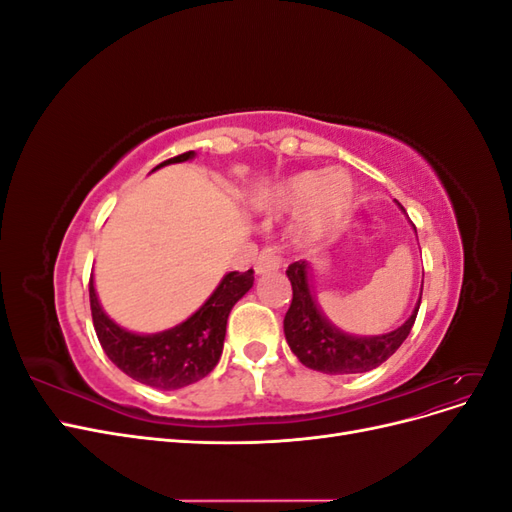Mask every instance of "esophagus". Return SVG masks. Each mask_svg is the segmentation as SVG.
<instances>
[{
	"instance_id": "esophagus-1",
	"label": "esophagus",
	"mask_w": 512,
	"mask_h": 512,
	"mask_svg": "<svg viewBox=\"0 0 512 512\" xmlns=\"http://www.w3.org/2000/svg\"><path fill=\"white\" fill-rule=\"evenodd\" d=\"M282 267V254L280 250H277L275 245H267L265 250L260 252L258 260H256V273L262 275V273H271V271H277Z\"/></svg>"
}]
</instances>
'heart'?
Returning <instances> with one entry per match:
<instances>
[{"label": "heart", "mask_w": 512, "mask_h": 512, "mask_svg": "<svg viewBox=\"0 0 512 512\" xmlns=\"http://www.w3.org/2000/svg\"><path fill=\"white\" fill-rule=\"evenodd\" d=\"M267 205L275 213H297L303 209L299 232L316 241L344 220L352 205V181L342 170L292 175L275 185Z\"/></svg>", "instance_id": "b5f03b06"}]
</instances>
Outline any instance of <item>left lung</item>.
Here are the masks:
<instances>
[{"mask_svg": "<svg viewBox=\"0 0 512 512\" xmlns=\"http://www.w3.org/2000/svg\"><path fill=\"white\" fill-rule=\"evenodd\" d=\"M286 275L292 284V303L284 318L286 342L305 367L322 371V374H363L382 365L404 344L421 307V297H418L412 316L391 333L354 337L339 331L322 316L314 301L312 286H309V265L305 260L292 262Z\"/></svg>", "mask_w": 512, "mask_h": 512, "instance_id": "1", "label": "left lung"}]
</instances>
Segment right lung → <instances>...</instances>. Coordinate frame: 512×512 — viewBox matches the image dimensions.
I'll return each instance as SVG.
<instances>
[{
    "label": "right lung",
    "mask_w": 512,
    "mask_h": 512,
    "mask_svg": "<svg viewBox=\"0 0 512 512\" xmlns=\"http://www.w3.org/2000/svg\"><path fill=\"white\" fill-rule=\"evenodd\" d=\"M190 158H194V151H185L181 156L162 162L160 166L185 162ZM252 284V269L245 273L232 271L224 275V280L213 290L205 305L188 320L156 335H138L121 329L119 324L104 314L94 288V277H91V318H94L100 346L123 374L147 386L173 391L205 378L218 365L230 309L252 288Z\"/></svg>",
    "instance_id": "1"
}]
</instances>
